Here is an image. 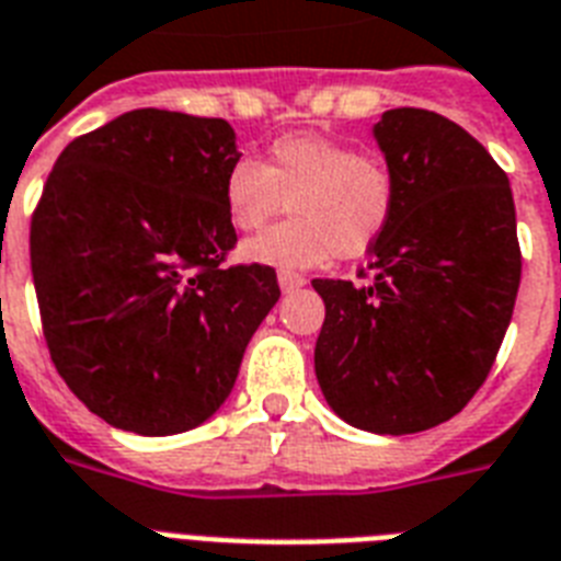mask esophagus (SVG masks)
I'll use <instances>...</instances> for the list:
<instances>
[{
	"mask_svg": "<svg viewBox=\"0 0 561 561\" xmlns=\"http://www.w3.org/2000/svg\"><path fill=\"white\" fill-rule=\"evenodd\" d=\"M305 285V276H299V273H290V271H282L279 273V288L285 290V294H290V290L302 288Z\"/></svg>",
	"mask_w": 561,
	"mask_h": 561,
	"instance_id": "esophagus-1",
	"label": "esophagus"
}]
</instances>
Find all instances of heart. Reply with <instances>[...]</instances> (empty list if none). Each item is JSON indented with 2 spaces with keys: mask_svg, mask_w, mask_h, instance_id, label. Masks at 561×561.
I'll return each instance as SVG.
<instances>
[{
  "mask_svg": "<svg viewBox=\"0 0 561 561\" xmlns=\"http://www.w3.org/2000/svg\"><path fill=\"white\" fill-rule=\"evenodd\" d=\"M285 207L294 218L244 241V262L296 271L334 253L363 256L391 221L394 175L383 161L317 131L282 135L262 163L241 158L227 170L225 209L236 230L253 233Z\"/></svg>",
  "mask_w": 561,
  "mask_h": 561,
  "instance_id": "b5f03b06",
  "label": "heart"
}]
</instances>
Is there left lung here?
<instances>
[{"instance_id": "left-lung-1", "label": "left lung", "mask_w": 561, "mask_h": 561, "mask_svg": "<svg viewBox=\"0 0 561 561\" xmlns=\"http://www.w3.org/2000/svg\"><path fill=\"white\" fill-rule=\"evenodd\" d=\"M371 135L394 213L368 248L366 288L313 279V371L354 430L412 435L455 417L493 368L522 279L516 207L502 167L444 115L391 108Z\"/></svg>"}]
</instances>
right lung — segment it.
Masks as SVG:
<instances>
[{
	"label": "right lung",
	"mask_w": 561,
	"mask_h": 561,
	"mask_svg": "<svg viewBox=\"0 0 561 561\" xmlns=\"http://www.w3.org/2000/svg\"><path fill=\"white\" fill-rule=\"evenodd\" d=\"M239 158L227 121L135 108L54 163L31 221L45 343L115 430L161 438L209 421L279 302L273 267H221Z\"/></svg>",
	"instance_id": "1"
}]
</instances>
